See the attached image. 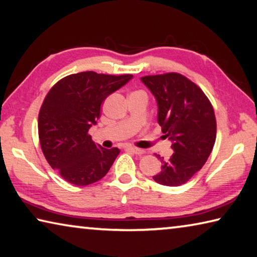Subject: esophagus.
<instances>
[{
	"label": "esophagus",
	"mask_w": 257,
	"mask_h": 257,
	"mask_svg": "<svg viewBox=\"0 0 257 257\" xmlns=\"http://www.w3.org/2000/svg\"><path fill=\"white\" fill-rule=\"evenodd\" d=\"M128 150H129L130 152H133V153L137 154V155H142V154H144V153H145V151H144V150H142V149H137V147H129Z\"/></svg>",
	"instance_id": "obj_1"
}]
</instances>
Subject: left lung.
Wrapping results in <instances>:
<instances>
[{
  "label": "left lung",
  "mask_w": 257,
  "mask_h": 257,
  "mask_svg": "<svg viewBox=\"0 0 257 257\" xmlns=\"http://www.w3.org/2000/svg\"><path fill=\"white\" fill-rule=\"evenodd\" d=\"M141 80L154 95L158 122L172 143L170 159L156 155L162 167L153 179L163 186H181L201 170L213 150L214 110L203 90L180 73L146 76Z\"/></svg>",
  "instance_id": "8db88e82"
}]
</instances>
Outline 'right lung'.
Instances as JSON below:
<instances>
[{
  "instance_id": "right-lung-1",
  "label": "right lung",
  "mask_w": 257,
  "mask_h": 257,
  "mask_svg": "<svg viewBox=\"0 0 257 257\" xmlns=\"http://www.w3.org/2000/svg\"><path fill=\"white\" fill-rule=\"evenodd\" d=\"M130 79L133 75L73 73L56 82L46 95L38 115V136L47 162L64 180L87 186L110 170L119 149L95 144L88 130L97 123L104 99Z\"/></svg>"
}]
</instances>
